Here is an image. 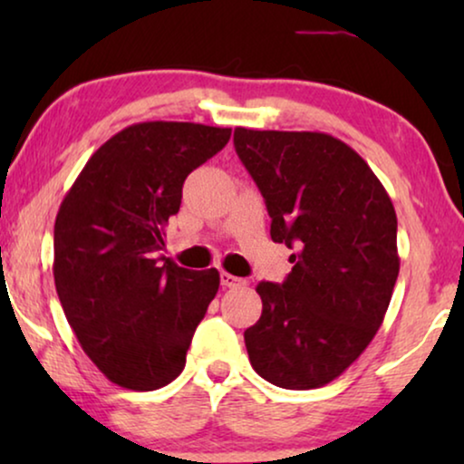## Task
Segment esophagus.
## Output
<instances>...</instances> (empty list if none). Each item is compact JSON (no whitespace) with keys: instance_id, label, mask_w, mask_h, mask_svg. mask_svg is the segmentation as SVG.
Returning <instances> with one entry per match:
<instances>
[{"instance_id":"1","label":"esophagus","mask_w":464,"mask_h":464,"mask_svg":"<svg viewBox=\"0 0 464 464\" xmlns=\"http://www.w3.org/2000/svg\"><path fill=\"white\" fill-rule=\"evenodd\" d=\"M221 285L227 289H232V287H240V285H245V281L243 278L230 275V272H221Z\"/></svg>"}]
</instances>
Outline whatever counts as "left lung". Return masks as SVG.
<instances>
[{"instance_id": "1", "label": "left lung", "mask_w": 464, "mask_h": 464, "mask_svg": "<svg viewBox=\"0 0 464 464\" xmlns=\"http://www.w3.org/2000/svg\"><path fill=\"white\" fill-rule=\"evenodd\" d=\"M234 148L264 196L272 240L295 249L283 285H257L249 361L281 389H319L382 325L399 275L395 208L363 158L325 132L238 126Z\"/></svg>"}]
</instances>
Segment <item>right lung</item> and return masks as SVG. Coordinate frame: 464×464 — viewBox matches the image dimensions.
<instances>
[{
  "mask_svg": "<svg viewBox=\"0 0 464 464\" xmlns=\"http://www.w3.org/2000/svg\"><path fill=\"white\" fill-rule=\"evenodd\" d=\"M230 135L194 122L126 126L94 151L61 202L56 294L80 346L122 389L173 382L218 294V270L181 268L158 251L186 177Z\"/></svg>",
  "mask_w": 464,
  "mask_h": 464,
  "instance_id": "1",
  "label": "right lung"
}]
</instances>
